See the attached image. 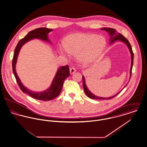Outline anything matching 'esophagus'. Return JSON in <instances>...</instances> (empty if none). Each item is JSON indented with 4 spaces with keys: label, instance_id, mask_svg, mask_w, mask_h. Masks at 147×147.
I'll list each match as a JSON object with an SVG mask.
<instances>
[{
    "label": "esophagus",
    "instance_id": "esophagus-1",
    "mask_svg": "<svg viewBox=\"0 0 147 147\" xmlns=\"http://www.w3.org/2000/svg\"><path fill=\"white\" fill-rule=\"evenodd\" d=\"M76 71H77V70L74 67H71L70 68V73L71 74H74Z\"/></svg>",
    "mask_w": 147,
    "mask_h": 147
}]
</instances>
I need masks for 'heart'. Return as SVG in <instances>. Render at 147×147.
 I'll use <instances>...</instances> for the list:
<instances>
[{"label": "heart", "mask_w": 147, "mask_h": 147, "mask_svg": "<svg viewBox=\"0 0 147 147\" xmlns=\"http://www.w3.org/2000/svg\"><path fill=\"white\" fill-rule=\"evenodd\" d=\"M106 45L105 37L94 33H74L67 36L63 45L58 47L60 53L64 56L76 55L82 64L93 63L102 53Z\"/></svg>", "instance_id": "b5f03b06"}]
</instances>
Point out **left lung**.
<instances>
[{"instance_id":"1","label":"left lung","mask_w":147,"mask_h":147,"mask_svg":"<svg viewBox=\"0 0 147 147\" xmlns=\"http://www.w3.org/2000/svg\"><path fill=\"white\" fill-rule=\"evenodd\" d=\"M101 30H105L106 32H107L109 33V34L110 36V44H112L113 42L116 41H121V42H123L124 43H125L127 47L128 48L129 52L131 53V68H130V71H129V79L128 80V83H129V81L131 79V74H132V67H133V57H134V55H133V51H132V47L129 43V41H128L127 39H126V38L122 35L120 33H119L118 32H117V31L112 28H101ZM82 78H83V86L84 88V90L85 94L87 95L88 97L90 98L91 99H103V100H106V99H111L112 98L115 97L116 96H117L119 93H120V92L122 91L126 86L128 84H126V85L124 86V88L120 91H119L117 94H116L115 95H113L111 97H109V98H103V97H100V96H98L95 95H94L93 93H92L91 91L89 90V89L88 88V87L86 86V85L85 83V77L84 76H82Z\"/></svg>"}]
</instances>
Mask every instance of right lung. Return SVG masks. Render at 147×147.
Here are the masks:
<instances>
[{
	"label": "right lung",
	"mask_w": 147,
	"mask_h": 147,
	"mask_svg": "<svg viewBox=\"0 0 147 147\" xmlns=\"http://www.w3.org/2000/svg\"><path fill=\"white\" fill-rule=\"evenodd\" d=\"M52 31V29L46 28H36L29 32L24 38H22L18 42L14 51V56L12 62L13 71L14 76L15 77L16 82L22 91L25 94H27L32 98L42 101L51 100L57 97L59 95L63 88L64 80L70 76L69 66L65 65L59 67L56 72L54 79L52 82L51 85L47 89L41 92H35L29 90L22 83L16 71V64L19 52L24 44L34 38L41 40L51 43V41L49 38L48 35L49 32Z\"/></svg>",
	"instance_id": "add662e5"
}]
</instances>
